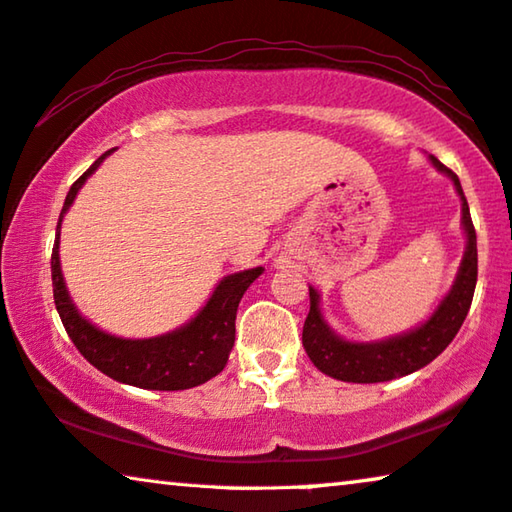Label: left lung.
<instances>
[{
    "mask_svg": "<svg viewBox=\"0 0 512 512\" xmlns=\"http://www.w3.org/2000/svg\"><path fill=\"white\" fill-rule=\"evenodd\" d=\"M432 165L441 174L451 177L453 186L462 200V227L467 234V250H464L462 264L457 269L455 282L430 319L407 333L393 335L386 340L375 342H352L340 338L319 310V294L310 287V312L303 324V347L310 361L324 375L340 381H354V384H377V381H391L395 377L411 375V372L425 368L444 349L451 345L460 331V326L471 308L474 299L476 278H478V250L476 230L471 223L467 197L462 193L460 179L453 170L430 156Z\"/></svg>",
    "mask_w": 512,
    "mask_h": 512,
    "instance_id": "obj_1",
    "label": "left lung"
}]
</instances>
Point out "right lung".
<instances>
[{"instance_id":"obj_1","label":"right lung","mask_w":512,"mask_h":512,"mask_svg":"<svg viewBox=\"0 0 512 512\" xmlns=\"http://www.w3.org/2000/svg\"><path fill=\"white\" fill-rule=\"evenodd\" d=\"M114 149L96 160L82 177L68 190L64 209L59 213L57 239L52 248V289H55V305L61 317V324L78 347V352L87 361L121 384L149 388V391H183V388L200 386L211 377L223 372L227 358L234 347V319L239 308L241 296L246 289L262 276V266L248 269L241 273H232L218 282L213 289L207 305L183 324L181 329L158 335L147 340H128L117 335L105 333L85 319L75 308V303L68 296L64 276H61L59 264V230L64 213L71 207L78 190L85 186V181L98 170L105 156H110Z\"/></svg>"}]
</instances>
